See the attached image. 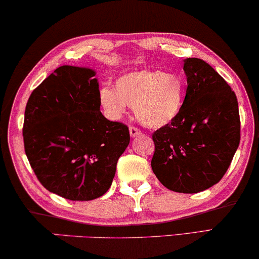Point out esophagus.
<instances>
[{"instance_id":"1","label":"esophagus","mask_w":259,"mask_h":259,"mask_svg":"<svg viewBox=\"0 0 259 259\" xmlns=\"http://www.w3.org/2000/svg\"><path fill=\"white\" fill-rule=\"evenodd\" d=\"M130 134L132 138H136L138 136H140L141 131L136 126H130Z\"/></svg>"}]
</instances>
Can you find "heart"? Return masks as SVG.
<instances>
[{"label":"heart","mask_w":259,"mask_h":259,"mask_svg":"<svg viewBox=\"0 0 259 259\" xmlns=\"http://www.w3.org/2000/svg\"><path fill=\"white\" fill-rule=\"evenodd\" d=\"M185 97V83L178 74L164 70H139L125 74L115 82V91L105 87L100 101L106 113L118 119L133 106L138 120L147 127H162L179 115Z\"/></svg>","instance_id":"obj_1"}]
</instances>
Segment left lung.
<instances>
[{"instance_id":"obj_1","label":"left lung","mask_w":259,"mask_h":259,"mask_svg":"<svg viewBox=\"0 0 259 259\" xmlns=\"http://www.w3.org/2000/svg\"><path fill=\"white\" fill-rule=\"evenodd\" d=\"M187 90L172 122L152 134L151 166L168 190L197 193L217 184L231 164L240 140L235 92L203 60L184 63Z\"/></svg>"}]
</instances>
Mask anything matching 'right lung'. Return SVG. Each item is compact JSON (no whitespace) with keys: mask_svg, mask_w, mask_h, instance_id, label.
<instances>
[{"mask_svg":"<svg viewBox=\"0 0 259 259\" xmlns=\"http://www.w3.org/2000/svg\"><path fill=\"white\" fill-rule=\"evenodd\" d=\"M94 75L88 68L59 67L33 91L24 112V151L35 176L69 200L107 192L130 144L127 125L100 112Z\"/></svg>","mask_w":259,"mask_h":259,"instance_id":"add662e5","label":"right lung"}]
</instances>
